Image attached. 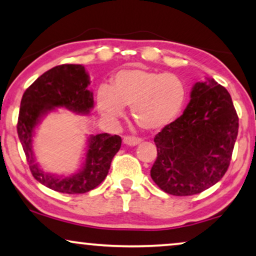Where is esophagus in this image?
I'll return each mask as SVG.
<instances>
[{"label": "esophagus", "instance_id": "obj_1", "mask_svg": "<svg viewBox=\"0 0 256 256\" xmlns=\"http://www.w3.org/2000/svg\"><path fill=\"white\" fill-rule=\"evenodd\" d=\"M141 141H142V138H136V136H132V135H127L124 138V142L128 146H136V144H140Z\"/></svg>", "mask_w": 256, "mask_h": 256}]
</instances>
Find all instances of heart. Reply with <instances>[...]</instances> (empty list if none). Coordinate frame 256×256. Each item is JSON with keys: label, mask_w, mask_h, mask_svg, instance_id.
I'll use <instances>...</instances> for the list:
<instances>
[{"label": "heart", "mask_w": 256, "mask_h": 256, "mask_svg": "<svg viewBox=\"0 0 256 256\" xmlns=\"http://www.w3.org/2000/svg\"><path fill=\"white\" fill-rule=\"evenodd\" d=\"M186 98L187 89L178 75L132 67L118 70L108 89H100L98 104L112 118H120L124 107H130L138 127L158 130L180 115Z\"/></svg>", "instance_id": "1"}]
</instances>
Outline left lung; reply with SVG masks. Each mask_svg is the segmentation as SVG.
Wrapping results in <instances>:
<instances>
[{
  "label": "left lung",
  "mask_w": 256,
  "mask_h": 256,
  "mask_svg": "<svg viewBox=\"0 0 256 256\" xmlns=\"http://www.w3.org/2000/svg\"><path fill=\"white\" fill-rule=\"evenodd\" d=\"M238 118L227 89L214 78L194 84L184 114L156 134L152 181L175 196L198 194L230 167Z\"/></svg>",
  "instance_id": "8db88e82"
}]
</instances>
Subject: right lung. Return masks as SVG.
<instances>
[{
	"label": "right lung",
	"instance_id": "right-lung-1",
	"mask_svg": "<svg viewBox=\"0 0 256 256\" xmlns=\"http://www.w3.org/2000/svg\"><path fill=\"white\" fill-rule=\"evenodd\" d=\"M89 76L81 64H61L42 74L24 92L18 112V134L26 162L36 180L46 187L64 194H84L98 187L107 176L112 158L121 147V138L107 132L92 135L81 170L70 176H58L43 172L36 164L32 136L36 126L58 107L78 114H88L94 107L92 92L88 90Z\"/></svg>",
	"mask_w": 256,
	"mask_h": 256
}]
</instances>
